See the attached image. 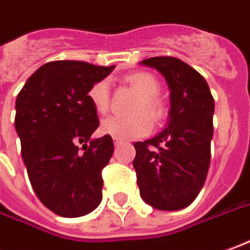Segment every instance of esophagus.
<instances>
[{
    "label": "esophagus",
    "mask_w": 250,
    "mask_h": 250,
    "mask_svg": "<svg viewBox=\"0 0 250 250\" xmlns=\"http://www.w3.org/2000/svg\"><path fill=\"white\" fill-rule=\"evenodd\" d=\"M122 142L121 140H117V139H114V146L115 147H118V146H121Z\"/></svg>",
    "instance_id": "obj_1"
}]
</instances>
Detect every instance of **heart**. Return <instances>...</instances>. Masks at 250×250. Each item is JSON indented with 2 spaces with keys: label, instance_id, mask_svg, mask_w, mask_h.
<instances>
[{
  "label": "heart",
  "instance_id": "b5f03b06",
  "mask_svg": "<svg viewBox=\"0 0 250 250\" xmlns=\"http://www.w3.org/2000/svg\"><path fill=\"white\" fill-rule=\"evenodd\" d=\"M128 83L140 94L142 99L136 106L133 117H106L101 124L103 135L111 136L117 140H130L146 136L151 130V121L143 111H146L154 121L163 117V106L156 99L161 92L159 82L147 72H136L128 76ZM88 99L92 107L99 114H104L110 107V82L103 79L94 83L88 89Z\"/></svg>",
  "mask_w": 250,
  "mask_h": 250
}]
</instances>
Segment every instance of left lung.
Listing matches in <instances>:
<instances>
[{
  "label": "left lung",
  "instance_id": "1",
  "mask_svg": "<svg viewBox=\"0 0 250 250\" xmlns=\"http://www.w3.org/2000/svg\"><path fill=\"white\" fill-rule=\"evenodd\" d=\"M142 65L156 69L170 89L167 126L135 143L133 167L140 196L161 211L188 207L207 178L214 135V98L207 82L174 57H152Z\"/></svg>",
  "mask_w": 250,
  "mask_h": 250
}]
</instances>
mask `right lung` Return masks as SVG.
I'll return each instance as SVG.
<instances>
[{
  "label": "right lung",
  "instance_id": "obj_1",
  "mask_svg": "<svg viewBox=\"0 0 250 250\" xmlns=\"http://www.w3.org/2000/svg\"><path fill=\"white\" fill-rule=\"evenodd\" d=\"M114 66L82 61L42 65L16 99L15 128L38 199L54 214L79 218L102 201V168L113 156L111 136L92 139L99 126L88 89ZM79 142L84 144L80 154Z\"/></svg>",
  "mask_w": 250,
  "mask_h": 250
}]
</instances>
